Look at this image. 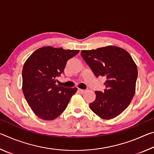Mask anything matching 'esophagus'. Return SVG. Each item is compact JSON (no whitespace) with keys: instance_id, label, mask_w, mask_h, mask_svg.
I'll return each instance as SVG.
<instances>
[{"instance_id":"1","label":"esophagus","mask_w":154,"mask_h":154,"mask_svg":"<svg viewBox=\"0 0 154 154\" xmlns=\"http://www.w3.org/2000/svg\"><path fill=\"white\" fill-rule=\"evenodd\" d=\"M78 91H79V92L81 93V94H83L84 92H85V90H82V89H78Z\"/></svg>"}]
</instances>
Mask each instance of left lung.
Listing matches in <instances>:
<instances>
[{"instance_id":"1","label":"left lung","mask_w":154,"mask_h":154,"mask_svg":"<svg viewBox=\"0 0 154 154\" xmlns=\"http://www.w3.org/2000/svg\"><path fill=\"white\" fill-rule=\"evenodd\" d=\"M82 58L96 77H105L106 89L96 91V99L89 107L104 119L116 118L134 97L138 76L137 64L125 49L113 45L82 50Z\"/></svg>"}]
</instances>
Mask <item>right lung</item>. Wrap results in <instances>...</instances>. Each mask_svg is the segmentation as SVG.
<instances>
[{"label":"right lung","instance_id":"1","mask_svg":"<svg viewBox=\"0 0 154 154\" xmlns=\"http://www.w3.org/2000/svg\"><path fill=\"white\" fill-rule=\"evenodd\" d=\"M79 50L46 46L36 49L25 62L22 69V91L36 116L53 120L66 108L77 88L56 84V77L64 72L67 61Z\"/></svg>","mask_w":154,"mask_h":154}]
</instances>
